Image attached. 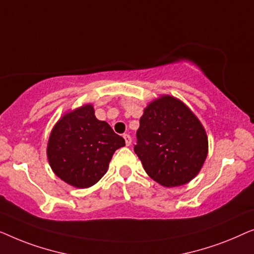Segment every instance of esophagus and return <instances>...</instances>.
Returning a JSON list of instances; mask_svg holds the SVG:
<instances>
[{
  "label": "esophagus",
  "mask_w": 254,
  "mask_h": 254,
  "mask_svg": "<svg viewBox=\"0 0 254 254\" xmlns=\"http://www.w3.org/2000/svg\"><path fill=\"white\" fill-rule=\"evenodd\" d=\"M123 138H124V140H126L127 146H130V145H131V141H132V139H131L130 135H128V134H124Z\"/></svg>",
  "instance_id": "obj_1"
}]
</instances>
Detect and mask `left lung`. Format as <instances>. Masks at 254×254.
Wrapping results in <instances>:
<instances>
[{"label": "left lung", "instance_id": "1", "mask_svg": "<svg viewBox=\"0 0 254 254\" xmlns=\"http://www.w3.org/2000/svg\"><path fill=\"white\" fill-rule=\"evenodd\" d=\"M134 152L149 177L162 187L189 183L208 154L205 127L180 99L161 95L144 109Z\"/></svg>", "mask_w": 254, "mask_h": 254}]
</instances>
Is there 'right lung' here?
Segmentation results:
<instances>
[{"label": "right lung", "mask_w": 254, "mask_h": 254, "mask_svg": "<svg viewBox=\"0 0 254 254\" xmlns=\"http://www.w3.org/2000/svg\"><path fill=\"white\" fill-rule=\"evenodd\" d=\"M123 146L124 139L96 119L94 107L87 103L57 121L48 139L47 158L57 177L71 187L86 189L101 180L113 154Z\"/></svg>", "instance_id": "right-lung-1"}]
</instances>
